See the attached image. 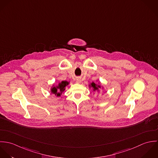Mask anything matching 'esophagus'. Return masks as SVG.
Here are the masks:
<instances>
[{"label":"esophagus","instance_id":"1","mask_svg":"<svg viewBox=\"0 0 158 158\" xmlns=\"http://www.w3.org/2000/svg\"><path fill=\"white\" fill-rule=\"evenodd\" d=\"M76 82H77V83H80V82H81V79L80 78H77V79H76Z\"/></svg>","mask_w":158,"mask_h":158}]
</instances>
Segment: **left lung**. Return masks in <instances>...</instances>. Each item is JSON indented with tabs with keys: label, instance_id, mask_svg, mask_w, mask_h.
I'll use <instances>...</instances> for the list:
<instances>
[{
	"label": "left lung",
	"instance_id": "left-lung-1",
	"mask_svg": "<svg viewBox=\"0 0 158 158\" xmlns=\"http://www.w3.org/2000/svg\"><path fill=\"white\" fill-rule=\"evenodd\" d=\"M92 87L93 88H94V90H97L98 87H99V88H100V86H99V85H96V84H95L94 82L92 83Z\"/></svg>",
	"mask_w": 158,
	"mask_h": 158
}]
</instances>
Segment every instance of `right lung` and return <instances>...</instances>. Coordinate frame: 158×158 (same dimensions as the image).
<instances>
[{"label": "right lung", "mask_w": 158, "mask_h": 158, "mask_svg": "<svg viewBox=\"0 0 158 158\" xmlns=\"http://www.w3.org/2000/svg\"><path fill=\"white\" fill-rule=\"evenodd\" d=\"M68 85V82L67 81H62V82H60L59 84V85L57 86V87H54L52 89V92L53 94H54L55 95H57V96H60L61 94L62 93V92H63L64 90V87ZM60 91L61 92L60 93H57V92Z\"/></svg>", "instance_id": "1"}]
</instances>
